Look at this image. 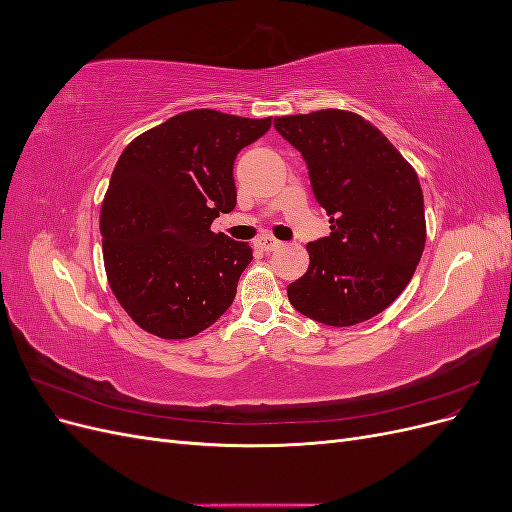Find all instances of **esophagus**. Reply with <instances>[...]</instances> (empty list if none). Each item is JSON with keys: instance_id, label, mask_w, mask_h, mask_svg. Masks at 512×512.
<instances>
[{"instance_id": "obj_1", "label": "esophagus", "mask_w": 512, "mask_h": 512, "mask_svg": "<svg viewBox=\"0 0 512 512\" xmlns=\"http://www.w3.org/2000/svg\"><path fill=\"white\" fill-rule=\"evenodd\" d=\"M256 247L260 252H275V250H280L282 247V243L277 241V239H273V237H269V235H265V237H258L256 239Z\"/></svg>"}]
</instances>
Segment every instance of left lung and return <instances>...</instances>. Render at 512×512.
<instances>
[{"instance_id":"left-lung-1","label":"left lung","mask_w":512,"mask_h":512,"mask_svg":"<svg viewBox=\"0 0 512 512\" xmlns=\"http://www.w3.org/2000/svg\"><path fill=\"white\" fill-rule=\"evenodd\" d=\"M301 151L331 235L307 243L309 269L288 286L292 307L329 327L378 316L408 286L427 226L416 170L376 126L339 108L275 117Z\"/></svg>"}]
</instances>
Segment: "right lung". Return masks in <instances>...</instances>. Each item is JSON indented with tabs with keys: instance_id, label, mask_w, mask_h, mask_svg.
Returning a JSON list of instances; mask_svg holds the SVG:
<instances>
[{
	"instance_id": "obj_1",
	"label": "right lung",
	"mask_w": 512,
	"mask_h": 512,
	"mask_svg": "<svg viewBox=\"0 0 512 512\" xmlns=\"http://www.w3.org/2000/svg\"><path fill=\"white\" fill-rule=\"evenodd\" d=\"M269 128L271 117L196 108L123 149L102 200V254L108 286L143 331L194 337L235 299L252 247L211 222L237 205V153Z\"/></svg>"
}]
</instances>
